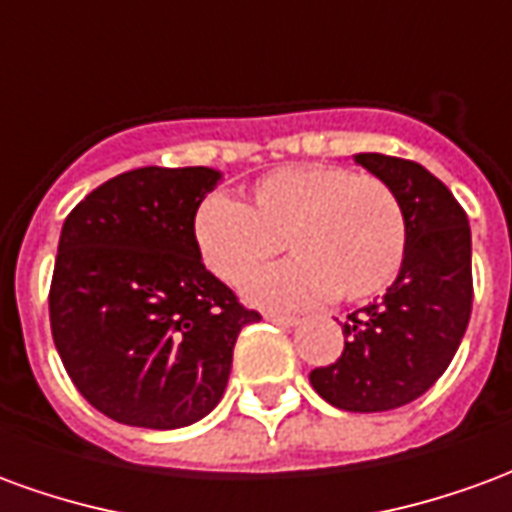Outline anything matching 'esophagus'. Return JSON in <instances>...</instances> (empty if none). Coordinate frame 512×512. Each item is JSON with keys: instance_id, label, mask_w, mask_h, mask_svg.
I'll list each match as a JSON object with an SVG mask.
<instances>
[{"instance_id": "esophagus-1", "label": "esophagus", "mask_w": 512, "mask_h": 512, "mask_svg": "<svg viewBox=\"0 0 512 512\" xmlns=\"http://www.w3.org/2000/svg\"><path fill=\"white\" fill-rule=\"evenodd\" d=\"M266 321L277 323V326H296L299 318L296 315H285V312H266Z\"/></svg>"}]
</instances>
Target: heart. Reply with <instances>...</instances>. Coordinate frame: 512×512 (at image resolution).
Listing matches in <instances>:
<instances>
[{
    "label": "heart",
    "instance_id": "1",
    "mask_svg": "<svg viewBox=\"0 0 512 512\" xmlns=\"http://www.w3.org/2000/svg\"><path fill=\"white\" fill-rule=\"evenodd\" d=\"M191 235L202 263L241 285L285 242L296 257L255 277L246 296L271 307L367 301L389 288L406 257V216L392 189L329 164H293L257 178L249 205L227 194L200 202Z\"/></svg>",
    "mask_w": 512,
    "mask_h": 512
}]
</instances>
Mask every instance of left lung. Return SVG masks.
<instances>
[{"mask_svg":"<svg viewBox=\"0 0 512 512\" xmlns=\"http://www.w3.org/2000/svg\"><path fill=\"white\" fill-rule=\"evenodd\" d=\"M406 216V257L384 299L348 315L343 356L315 367V392L343 411H392L450 367L472 315V233L452 191L417 161L359 153Z\"/></svg>","mask_w":512,"mask_h":512,"instance_id":"1","label":"left lung"}]
</instances>
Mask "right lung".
<instances>
[{
	"label": "right lung",
	"instance_id": "right-lung-1",
	"mask_svg": "<svg viewBox=\"0 0 512 512\" xmlns=\"http://www.w3.org/2000/svg\"><path fill=\"white\" fill-rule=\"evenodd\" d=\"M222 172L139 167L62 224L51 337L84 400L134 428H186L222 400L238 334L260 321L202 263L191 222Z\"/></svg>",
	"mask_w": 512,
	"mask_h": 512
}]
</instances>
